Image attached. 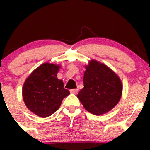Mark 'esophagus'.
<instances>
[{"label":"esophagus","instance_id":"esophagus-1","mask_svg":"<svg viewBox=\"0 0 150 150\" xmlns=\"http://www.w3.org/2000/svg\"><path fill=\"white\" fill-rule=\"evenodd\" d=\"M78 91V89H71L70 90V93H74V94H76Z\"/></svg>","mask_w":150,"mask_h":150}]
</instances>
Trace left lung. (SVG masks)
Returning <instances> with one entry per match:
<instances>
[{
    "label": "left lung",
    "instance_id": "obj_1",
    "mask_svg": "<svg viewBox=\"0 0 150 150\" xmlns=\"http://www.w3.org/2000/svg\"><path fill=\"white\" fill-rule=\"evenodd\" d=\"M84 72V88L78 98L89 112L101 115L110 111L120 101L122 86L119 77L105 64L89 62Z\"/></svg>",
    "mask_w": 150,
    "mask_h": 150
}]
</instances>
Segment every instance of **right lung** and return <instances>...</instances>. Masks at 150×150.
Instances as JSON below:
<instances>
[{"label":"right lung","instance_id":"add662e5","mask_svg":"<svg viewBox=\"0 0 150 150\" xmlns=\"http://www.w3.org/2000/svg\"><path fill=\"white\" fill-rule=\"evenodd\" d=\"M60 66L43 63L36 68L25 81L22 96L27 107L41 117L54 114L63 99L69 94L64 83L57 78Z\"/></svg>","mask_w":150,"mask_h":150}]
</instances>
